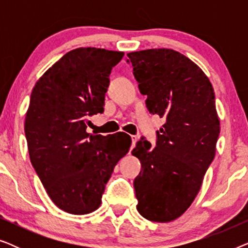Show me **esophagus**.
<instances>
[{
  "instance_id": "obj_1",
  "label": "esophagus",
  "mask_w": 248,
  "mask_h": 248,
  "mask_svg": "<svg viewBox=\"0 0 248 248\" xmlns=\"http://www.w3.org/2000/svg\"><path fill=\"white\" fill-rule=\"evenodd\" d=\"M131 139H132V148H133L134 145H135V143H137V141H138V138L135 137V135H132Z\"/></svg>"
}]
</instances>
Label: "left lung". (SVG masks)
Segmentation results:
<instances>
[{
	"label": "left lung",
	"instance_id": "8db88e82",
	"mask_svg": "<svg viewBox=\"0 0 248 248\" xmlns=\"http://www.w3.org/2000/svg\"><path fill=\"white\" fill-rule=\"evenodd\" d=\"M127 56L149 111L166 120L155 147L142 138L132 150L142 167L133 183L137 209L150 221L169 222L194 201L215 158L220 133L215 91L200 66L174 49Z\"/></svg>",
	"mask_w": 248,
	"mask_h": 248
}]
</instances>
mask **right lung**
I'll return each instance as SVG.
<instances>
[{
	"instance_id": "add662e5",
	"label": "right lung",
	"mask_w": 248,
	"mask_h": 248,
	"mask_svg": "<svg viewBox=\"0 0 248 248\" xmlns=\"http://www.w3.org/2000/svg\"><path fill=\"white\" fill-rule=\"evenodd\" d=\"M123 56L94 47L70 50L32 89L25 120L30 161L54 204L71 215L99 208L114 167L130 150L124 132H87L90 118L104 111L108 77Z\"/></svg>"
}]
</instances>
